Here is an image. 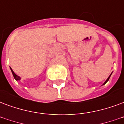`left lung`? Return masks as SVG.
Masks as SVG:
<instances>
[{
	"label": "left lung",
	"instance_id": "obj_1",
	"mask_svg": "<svg viewBox=\"0 0 124 124\" xmlns=\"http://www.w3.org/2000/svg\"><path fill=\"white\" fill-rule=\"evenodd\" d=\"M111 74H112V73H111ZM111 74H110V75H109V77H108V78H107V79L106 81H105V83H103V85H105V84H106V83H107V81H108V80H109V78H110V75H111Z\"/></svg>",
	"mask_w": 124,
	"mask_h": 124
}]
</instances>
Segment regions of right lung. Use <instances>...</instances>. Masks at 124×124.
<instances>
[{"instance_id": "obj_1", "label": "right lung", "mask_w": 124, "mask_h": 124, "mask_svg": "<svg viewBox=\"0 0 124 124\" xmlns=\"http://www.w3.org/2000/svg\"><path fill=\"white\" fill-rule=\"evenodd\" d=\"M10 69H11V71H12V74H13V75H14V79H16V81H19L21 79V77H19V76H18V75H17L14 72V71L12 70V69L10 68Z\"/></svg>"}]
</instances>
